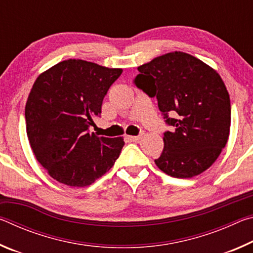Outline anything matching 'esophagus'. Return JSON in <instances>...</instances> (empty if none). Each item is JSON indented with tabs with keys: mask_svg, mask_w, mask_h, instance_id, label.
<instances>
[{
	"mask_svg": "<svg viewBox=\"0 0 253 253\" xmlns=\"http://www.w3.org/2000/svg\"><path fill=\"white\" fill-rule=\"evenodd\" d=\"M126 138L130 142H138L140 139V136H126Z\"/></svg>",
	"mask_w": 253,
	"mask_h": 253,
	"instance_id": "esophagus-1",
	"label": "esophagus"
}]
</instances>
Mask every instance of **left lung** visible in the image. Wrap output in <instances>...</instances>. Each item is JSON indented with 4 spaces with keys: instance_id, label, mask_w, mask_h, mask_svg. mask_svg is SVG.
<instances>
[{
    "instance_id": "left-lung-1",
    "label": "left lung",
    "mask_w": 253,
    "mask_h": 253,
    "mask_svg": "<svg viewBox=\"0 0 253 253\" xmlns=\"http://www.w3.org/2000/svg\"><path fill=\"white\" fill-rule=\"evenodd\" d=\"M137 88L156 97L170 130L157 168L177 178L196 176L211 166L230 134L231 105L223 80L191 54L175 51L138 67Z\"/></svg>"
}]
</instances>
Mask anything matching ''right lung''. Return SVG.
<instances>
[{
    "mask_svg": "<svg viewBox=\"0 0 253 253\" xmlns=\"http://www.w3.org/2000/svg\"><path fill=\"white\" fill-rule=\"evenodd\" d=\"M122 72L69 59L37 78L25 105L27 134L38 162L58 182L90 185L119 157L123 137H98L89 127Z\"/></svg>",
    "mask_w": 253,
    "mask_h": 253,
    "instance_id": "1",
    "label": "right lung"
}]
</instances>
